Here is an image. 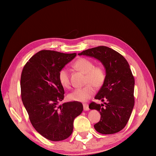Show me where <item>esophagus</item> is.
Instances as JSON below:
<instances>
[{
  "label": "esophagus",
  "instance_id": "34e87169",
  "mask_svg": "<svg viewBox=\"0 0 156 156\" xmlns=\"http://www.w3.org/2000/svg\"><path fill=\"white\" fill-rule=\"evenodd\" d=\"M83 108H84V111H88L89 110V107H88V105L87 104V103H84L83 104Z\"/></svg>",
  "mask_w": 156,
  "mask_h": 156
}]
</instances>
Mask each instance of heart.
<instances>
[{"label": "heart", "instance_id": "b5f03b06", "mask_svg": "<svg viewBox=\"0 0 156 156\" xmlns=\"http://www.w3.org/2000/svg\"><path fill=\"white\" fill-rule=\"evenodd\" d=\"M73 67L84 74H86L85 83L87 84L83 88L75 89L68 94V99L71 101L85 102L94 95L95 88L101 87L105 80V70L101 66H94V62L87 58H81L75 61ZM60 83L64 88L70 86L69 71L62 68L58 73Z\"/></svg>", "mask_w": 156, "mask_h": 156}]
</instances>
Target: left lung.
Segmentation results:
<instances>
[{"instance_id": "left-lung-1", "label": "left lung", "mask_w": 156, "mask_h": 156, "mask_svg": "<svg viewBox=\"0 0 156 156\" xmlns=\"http://www.w3.org/2000/svg\"><path fill=\"white\" fill-rule=\"evenodd\" d=\"M100 61L105 69V80L95 99L100 105L92 102L89 108L99 111L101 119L94 124L100 133L108 135L119 132L128 122L134 107L135 80L129 65L117 51L108 47L99 46L78 54Z\"/></svg>"}]
</instances>
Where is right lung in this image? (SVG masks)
I'll list each match as a JSON object with an SVG mask.
<instances>
[{
	"mask_svg": "<svg viewBox=\"0 0 156 156\" xmlns=\"http://www.w3.org/2000/svg\"><path fill=\"white\" fill-rule=\"evenodd\" d=\"M76 55L42 50L32 56L22 71L21 99L31 124L41 135L52 141L69 137L74 119L83 110L79 101L58 106L64 97L58 73Z\"/></svg>",
	"mask_w": 156,
	"mask_h": 156,
	"instance_id": "add662e5",
	"label": "right lung"
}]
</instances>
